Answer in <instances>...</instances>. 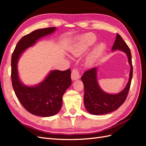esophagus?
<instances>
[{
  "instance_id": "obj_1",
  "label": "esophagus",
  "mask_w": 146,
  "mask_h": 146,
  "mask_svg": "<svg viewBox=\"0 0 146 146\" xmlns=\"http://www.w3.org/2000/svg\"><path fill=\"white\" fill-rule=\"evenodd\" d=\"M80 77V74H79V70L77 68H74L72 70L71 73V78L72 80H75L79 79Z\"/></svg>"
}]
</instances>
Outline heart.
Instances as JSON below:
<instances>
[{"label": "heart", "mask_w": 146, "mask_h": 146, "mask_svg": "<svg viewBox=\"0 0 146 146\" xmlns=\"http://www.w3.org/2000/svg\"><path fill=\"white\" fill-rule=\"evenodd\" d=\"M96 41V37L94 34L88 33L84 35L78 39L70 52L75 56L80 55L85 52L88 48L94 44ZM104 48L105 46L104 44L97 46L88 56L86 61L88 64H91L94 63L102 54Z\"/></svg>", "instance_id": "obj_1"}]
</instances>
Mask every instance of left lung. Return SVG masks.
Here are the masks:
<instances>
[{"label": "left lung", "instance_id": "left-lung-1", "mask_svg": "<svg viewBox=\"0 0 146 146\" xmlns=\"http://www.w3.org/2000/svg\"><path fill=\"white\" fill-rule=\"evenodd\" d=\"M116 49L125 53L130 65L129 82L121 92L117 94H110L100 89L97 79L96 68L86 70L81 77L85 88L84 104L85 108L88 112L94 115H101L115 111L124 103L129 93L133 76L131 54L130 48L118 33L112 47L113 51Z\"/></svg>", "mask_w": 146, "mask_h": 146}]
</instances>
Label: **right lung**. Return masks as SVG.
I'll return each mask as SVG.
<instances>
[{
  "mask_svg": "<svg viewBox=\"0 0 146 146\" xmlns=\"http://www.w3.org/2000/svg\"><path fill=\"white\" fill-rule=\"evenodd\" d=\"M55 27L35 30L22 38L13 52L11 78L13 90L23 107L31 114L41 117L56 114L62 106V98L66 90L71 85L69 69L61 71L52 70L42 82L33 86H26L20 82L17 64L21 54L33 46L38 39L53 33Z\"/></svg>",
  "mask_w": 146,
  "mask_h": 146,
  "instance_id": "add662e5",
  "label": "right lung"
}]
</instances>
